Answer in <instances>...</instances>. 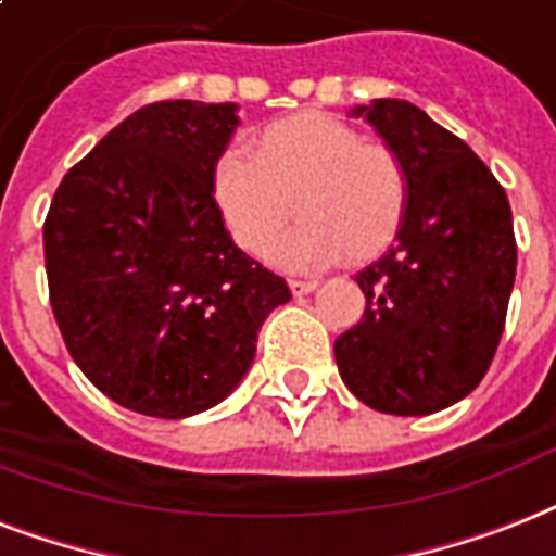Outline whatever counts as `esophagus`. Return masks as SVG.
<instances>
[{
  "label": "esophagus",
  "instance_id": "esophagus-1",
  "mask_svg": "<svg viewBox=\"0 0 556 556\" xmlns=\"http://www.w3.org/2000/svg\"><path fill=\"white\" fill-rule=\"evenodd\" d=\"M316 287H318L316 281H299V278H295V281H290L292 295H309V292L316 290Z\"/></svg>",
  "mask_w": 556,
  "mask_h": 556
}]
</instances>
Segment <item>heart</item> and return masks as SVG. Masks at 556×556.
Returning a JSON list of instances; mask_svg holds the SVG:
<instances>
[{
  "label": "heart",
  "mask_w": 556,
  "mask_h": 556,
  "mask_svg": "<svg viewBox=\"0 0 556 556\" xmlns=\"http://www.w3.org/2000/svg\"><path fill=\"white\" fill-rule=\"evenodd\" d=\"M211 185L231 238L249 255L264 257L290 211L299 214V226L273 252L275 264L295 273L321 269L345 255H380L408 205L403 159L327 113L269 124L252 139V153H219Z\"/></svg>",
  "instance_id": "b5f03b06"
}]
</instances>
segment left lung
Masks as SVG:
<instances>
[{"mask_svg": "<svg viewBox=\"0 0 556 556\" xmlns=\"http://www.w3.org/2000/svg\"><path fill=\"white\" fill-rule=\"evenodd\" d=\"M408 170L394 247L356 273L365 313L333 345L342 380L386 415H432L488 374L516 278L505 188L415 103L354 106Z\"/></svg>", "mask_w": 556, "mask_h": 556, "instance_id": "1", "label": "left lung"}]
</instances>
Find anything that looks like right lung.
I'll return each mask as SVG.
<instances>
[{
  "mask_svg": "<svg viewBox=\"0 0 556 556\" xmlns=\"http://www.w3.org/2000/svg\"><path fill=\"white\" fill-rule=\"evenodd\" d=\"M238 103L159 101L103 136L42 226L51 309L77 368L118 406L182 420L247 377L283 278L231 240L214 165Z\"/></svg>",
  "mask_w": 556,
  "mask_h": 556,
  "instance_id": "right-lung-1",
  "label": "right lung"
}]
</instances>
